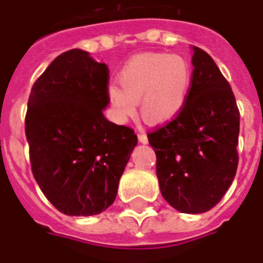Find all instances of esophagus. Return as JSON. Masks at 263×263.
Segmentation results:
<instances>
[{"label": "esophagus", "mask_w": 263, "mask_h": 263, "mask_svg": "<svg viewBox=\"0 0 263 263\" xmlns=\"http://www.w3.org/2000/svg\"><path fill=\"white\" fill-rule=\"evenodd\" d=\"M138 139H139V142L143 143V144H147V143H148V138H147V135H145L144 132L138 134Z\"/></svg>", "instance_id": "34e87169"}]
</instances>
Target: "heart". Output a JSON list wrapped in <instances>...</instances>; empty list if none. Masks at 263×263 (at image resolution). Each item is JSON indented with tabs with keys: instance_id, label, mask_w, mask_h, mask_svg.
<instances>
[{
	"instance_id": "obj_1",
	"label": "heart",
	"mask_w": 263,
	"mask_h": 263,
	"mask_svg": "<svg viewBox=\"0 0 263 263\" xmlns=\"http://www.w3.org/2000/svg\"><path fill=\"white\" fill-rule=\"evenodd\" d=\"M120 87L107 88L108 101L118 120L140 114L151 124L175 119L189 99L193 72L189 61L179 54L142 53L124 64L119 73Z\"/></svg>"
}]
</instances>
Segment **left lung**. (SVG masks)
Masks as SVG:
<instances>
[{"mask_svg":"<svg viewBox=\"0 0 263 263\" xmlns=\"http://www.w3.org/2000/svg\"><path fill=\"white\" fill-rule=\"evenodd\" d=\"M193 84L179 115L148 134L163 198L175 210L202 214L219 202L237 173L239 111L214 60L191 48Z\"/></svg>","mask_w":263,"mask_h":263,"instance_id":"obj_1","label":"left lung"}]
</instances>
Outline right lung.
Returning a JSON list of instances; mask_svg holds the SVG:
<instances>
[{
    "label": "right lung",
    "mask_w": 263,
    "mask_h": 263,
    "mask_svg": "<svg viewBox=\"0 0 263 263\" xmlns=\"http://www.w3.org/2000/svg\"><path fill=\"white\" fill-rule=\"evenodd\" d=\"M108 67L72 49L32 87L25 118L33 176L65 215L100 214L116 199L138 136L107 120Z\"/></svg>",
    "instance_id": "obj_1"
}]
</instances>
